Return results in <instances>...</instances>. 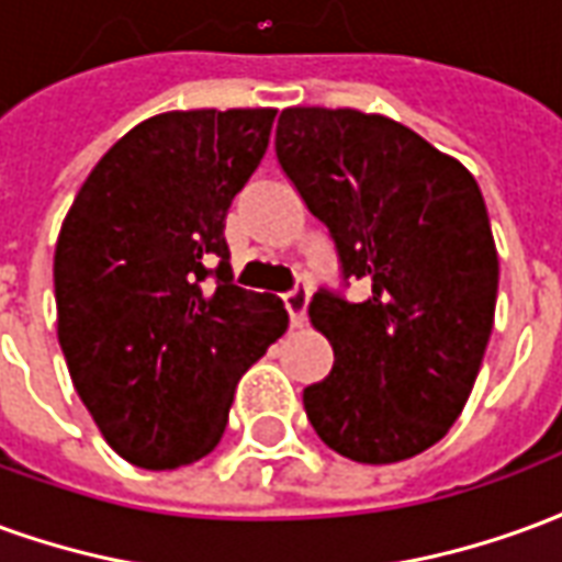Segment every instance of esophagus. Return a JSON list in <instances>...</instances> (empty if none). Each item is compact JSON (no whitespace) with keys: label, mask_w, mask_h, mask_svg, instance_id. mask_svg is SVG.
Masks as SVG:
<instances>
[{"label":"esophagus","mask_w":562,"mask_h":562,"mask_svg":"<svg viewBox=\"0 0 562 562\" xmlns=\"http://www.w3.org/2000/svg\"><path fill=\"white\" fill-rule=\"evenodd\" d=\"M282 304H285V313H289V318H292L294 328H301L306 318V304H310V294H306V289H294V292H289L285 297H282Z\"/></svg>","instance_id":"obj_1"}]
</instances>
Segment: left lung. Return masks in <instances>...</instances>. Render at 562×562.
<instances>
[{
	"label": "left lung",
	"instance_id": "1",
	"mask_svg": "<svg viewBox=\"0 0 562 562\" xmlns=\"http://www.w3.org/2000/svg\"><path fill=\"white\" fill-rule=\"evenodd\" d=\"M277 159L337 246L342 282L310 322L334 367L304 389L318 439L358 463L415 458L458 422L491 340L499 285L482 189L413 128L352 108H285Z\"/></svg>",
	"mask_w": 562,
	"mask_h": 562
}]
</instances>
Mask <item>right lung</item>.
Segmentation results:
<instances>
[{"instance_id": "right-lung-1", "label": "right lung", "mask_w": 562, "mask_h": 562, "mask_svg": "<svg viewBox=\"0 0 562 562\" xmlns=\"http://www.w3.org/2000/svg\"><path fill=\"white\" fill-rule=\"evenodd\" d=\"M273 108L168 111L92 168L56 240V334L120 458L177 470L220 446L234 389L289 328L234 285L225 216L265 159Z\"/></svg>"}]
</instances>
